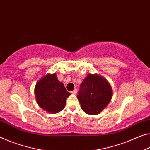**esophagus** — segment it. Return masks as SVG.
Instances as JSON below:
<instances>
[{
  "mask_svg": "<svg viewBox=\"0 0 150 150\" xmlns=\"http://www.w3.org/2000/svg\"><path fill=\"white\" fill-rule=\"evenodd\" d=\"M77 89H75L74 90H73V91H71V93H73V94H77Z\"/></svg>",
  "mask_w": 150,
  "mask_h": 150,
  "instance_id": "34e87169",
  "label": "esophagus"
}]
</instances>
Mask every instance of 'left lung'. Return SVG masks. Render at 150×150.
I'll return each mask as SVG.
<instances>
[{"instance_id":"8db88e82","label":"left lung","mask_w":150,"mask_h":150,"mask_svg":"<svg viewBox=\"0 0 150 150\" xmlns=\"http://www.w3.org/2000/svg\"><path fill=\"white\" fill-rule=\"evenodd\" d=\"M112 90L108 81L97 75H88L81 83L78 93L83 111L90 115L98 114L108 105Z\"/></svg>"}]
</instances>
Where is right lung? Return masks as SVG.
Returning <instances> with one entry per match:
<instances>
[{"label":"right lung","instance_id":"right-lung-1","mask_svg":"<svg viewBox=\"0 0 150 150\" xmlns=\"http://www.w3.org/2000/svg\"><path fill=\"white\" fill-rule=\"evenodd\" d=\"M35 93L38 105L51 113H56L65 108L66 99L70 96L64 85L59 82L55 73L47 75L37 82Z\"/></svg>","mask_w":150,"mask_h":150}]
</instances>
